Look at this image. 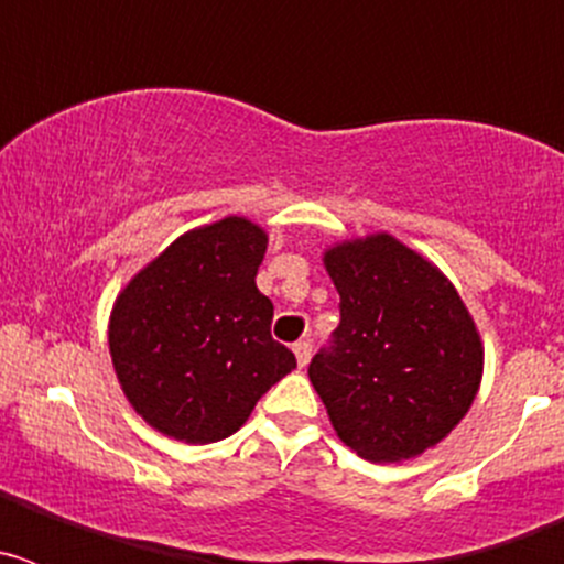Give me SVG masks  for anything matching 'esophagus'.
I'll list each match as a JSON object with an SVG mask.
<instances>
[{"label": "esophagus", "instance_id": "obj_1", "mask_svg": "<svg viewBox=\"0 0 564 564\" xmlns=\"http://www.w3.org/2000/svg\"><path fill=\"white\" fill-rule=\"evenodd\" d=\"M311 341H296L293 344V352H296V364L299 367H307L311 364Z\"/></svg>", "mask_w": 564, "mask_h": 564}]
</instances>
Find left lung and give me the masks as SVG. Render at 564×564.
<instances>
[{
  "label": "left lung",
  "instance_id": "obj_1",
  "mask_svg": "<svg viewBox=\"0 0 564 564\" xmlns=\"http://www.w3.org/2000/svg\"><path fill=\"white\" fill-rule=\"evenodd\" d=\"M341 296L330 350L307 367L344 446L372 463L421 457L466 417L482 338L449 276L387 231L322 253Z\"/></svg>",
  "mask_w": 564,
  "mask_h": 564
}]
</instances>
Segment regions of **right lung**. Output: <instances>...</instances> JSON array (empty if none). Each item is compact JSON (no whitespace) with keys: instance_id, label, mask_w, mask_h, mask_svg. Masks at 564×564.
Returning a JSON list of instances; mask_svg holds the SVG:
<instances>
[{"instance_id":"right-lung-1","label":"right lung","mask_w":564,"mask_h":564,"mask_svg":"<svg viewBox=\"0 0 564 564\" xmlns=\"http://www.w3.org/2000/svg\"><path fill=\"white\" fill-rule=\"evenodd\" d=\"M265 248V228L228 214L181 234L115 296V376L161 435L192 446L234 435L296 367L271 338L273 305L257 288Z\"/></svg>"}]
</instances>
